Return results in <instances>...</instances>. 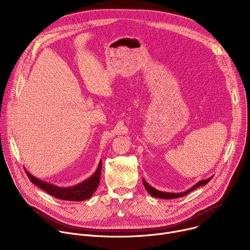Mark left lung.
I'll use <instances>...</instances> for the list:
<instances>
[{"instance_id": "8db88e82", "label": "left lung", "mask_w": 250, "mask_h": 250, "mask_svg": "<svg viewBox=\"0 0 250 250\" xmlns=\"http://www.w3.org/2000/svg\"><path fill=\"white\" fill-rule=\"evenodd\" d=\"M211 178H212V176L209 177V178H207V179H205V180H201V181H199L198 183H196L194 186H192L190 189H188V190H186V191H184V192H180V193H170V192L159 191V190H156L155 188H153L152 186H150V185L145 180V178H144V179H142V181H144V185H145L146 189L147 190V192L149 193L150 196L155 197V198H159V199L171 200V199H176V198L183 197V196L189 194L190 192L194 191L195 189H197V188H199V187H201V186H205L206 184H208V183L210 181Z\"/></svg>"}]
</instances>
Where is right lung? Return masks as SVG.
<instances>
[{
  "label": "right lung",
  "mask_w": 250,
  "mask_h": 250,
  "mask_svg": "<svg viewBox=\"0 0 250 250\" xmlns=\"http://www.w3.org/2000/svg\"><path fill=\"white\" fill-rule=\"evenodd\" d=\"M101 170H102V160H100L99 166L95 171V173L92 176H90L88 179L71 187H59L54 184L45 182L42 179H39V178H37L35 176L31 175L26 169H25V173L28 176L29 180L34 185H37L41 189L44 190L49 195L60 200L79 202V201H84L91 198L92 195L95 193L100 183Z\"/></svg>",
  "instance_id": "add662e5"
}]
</instances>
